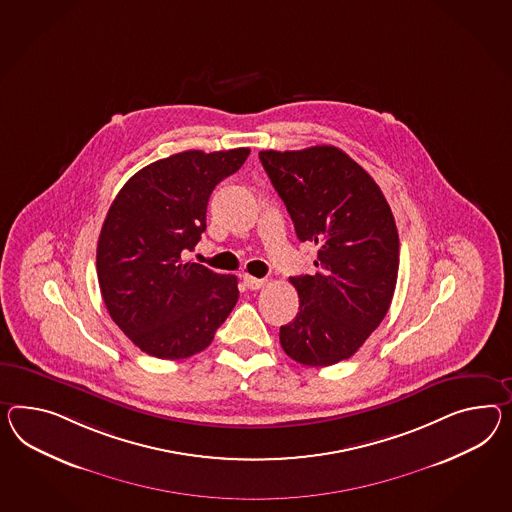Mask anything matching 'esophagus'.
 Wrapping results in <instances>:
<instances>
[{
  "instance_id": "obj_1",
  "label": "esophagus",
  "mask_w": 512,
  "mask_h": 512,
  "mask_svg": "<svg viewBox=\"0 0 512 512\" xmlns=\"http://www.w3.org/2000/svg\"><path fill=\"white\" fill-rule=\"evenodd\" d=\"M243 284L249 289H260L265 286V280L262 278H254V276L243 275Z\"/></svg>"
}]
</instances>
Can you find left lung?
<instances>
[{
    "label": "left lung",
    "instance_id": "left-lung-1",
    "mask_svg": "<svg viewBox=\"0 0 512 512\" xmlns=\"http://www.w3.org/2000/svg\"><path fill=\"white\" fill-rule=\"evenodd\" d=\"M260 161L301 241L317 250L314 275L291 276L299 314L280 345L302 366L351 358L390 308L399 269L394 215L379 185L336 146L262 150Z\"/></svg>",
    "mask_w": 512,
    "mask_h": 512
}]
</instances>
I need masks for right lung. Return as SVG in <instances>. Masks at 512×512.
<instances>
[{"mask_svg":"<svg viewBox=\"0 0 512 512\" xmlns=\"http://www.w3.org/2000/svg\"><path fill=\"white\" fill-rule=\"evenodd\" d=\"M249 148L187 150L159 159L118 191L96 249L105 308L143 351L180 360L204 351L236 306L234 275L184 263L206 230L215 185L239 171Z\"/></svg>","mask_w":512,"mask_h":512,"instance_id":"right-lung-1","label":"right lung"}]
</instances>
